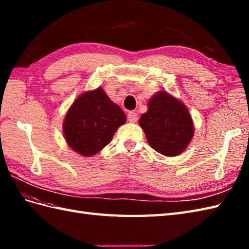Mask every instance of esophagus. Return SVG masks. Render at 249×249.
I'll return each instance as SVG.
<instances>
[{"mask_svg": "<svg viewBox=\"0 0 249 249\" xmlns=\"http://www.w3.org/2000/svg\"><path fill=\"white\" fill-rule=\"evenodd\" d=\"M127 120L131 122V123H135V122H137V120H138V114L134 112V111H129L127 113Z\"/></svg>", "mask_w": 249, "mask_h": 249, "instance_id": "obj_1", "label": "esophagus"}]
</instances>
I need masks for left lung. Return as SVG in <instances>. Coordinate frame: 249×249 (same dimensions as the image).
Instances as JSON below:
<instances>
[{
	"label": "left lung",
	"instance_id": "obj_1",
	"mask_svg": "<svg viewBox=\"0 0 249 249\" xmlns=\"http://www.w3.org/2000/svg\"><path fill=\"white\" fill-rule=\"evenodd\" d=\"M147 112L141 115L139 124L144 130L152 149L166 156H177L194 136V124L187 108L167 92L153 96Z\"/></svg>",
	"mask_w": 249,
	"mask_h": 249
}]
</instances>
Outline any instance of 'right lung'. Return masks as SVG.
Returning <instances> with one entry per match:
<instances>
[{
	"instance_id": "obj_1",
	"label": "right lung",
	"mask_w": 249,
	"mask_h": 249,
	"mask_svg": "<svg viewBox=\"0 0 249 249\" xmlns=\"http://www.w3.org/2000/svg\"><path fill=\"white\" fill-rule=\"evenodd\" d=\"M126 116L102 88L80 95L66 113L64 136L68 145L83 156H92L110 143Z\"/></svg>"
}]
</instances>
